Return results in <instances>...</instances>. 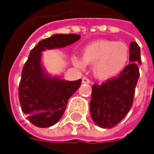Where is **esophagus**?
<instances>
[{"label":"esophagus","mask_w":154,"mask_h":154,"mask_svg":"<svg viewBox=\"0 0 154 154\" xmlns=\"http://www.w3.org/2000/svg\"><path fill=\"white\" fill-rule=\"evenodd\" d=\"M82 82H83L84 84H90V83H91L90 79L85 77H84L83 78H82Z\"/></svg>","instance_id":"esophagus-1"}]
</instances>
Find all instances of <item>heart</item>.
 Here are the masks:
<instances>
[{
  "instance_id": "heart-1",
  "label": "heart",
  "mask_w": 154,
  "mask_h": 154,
  "mask_svg": "<svg viewBox=\"0 0 154 154\" xmlns=\"http://www.w3.org/2000/svg\"><path fill=\"white\" fill-rule=\"evenodd\" d=\"M130 49L124 42L98 40L83 48L82 60L73 57V64L83 69L85 64L93 65L94 75L99 79H109L120 74L126 68Z\"/></svg>"
}]
</instances>
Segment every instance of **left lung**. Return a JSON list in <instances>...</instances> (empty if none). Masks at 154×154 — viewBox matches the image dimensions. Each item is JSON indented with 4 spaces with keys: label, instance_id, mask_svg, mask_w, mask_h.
Segmentation results:
<instances>
[{
    "label": "left lung",
    "instance_id": "obj_1",
    "mask_svg": "<svg viewBox=\"0 0 154 154\" xmlns=\"http://www.w3.org/2000/svg\"><path fill=\"white\" fill-rule=\"evenodd\" d=\"M129 61L119 76L92 86L90 112L96 125L111 128L119 123L130 110L138 81V63H141L140 48L131 42Z\"/></svg>",
    "mask_w": 154,
    "mask_h": 154
}]
</instances>
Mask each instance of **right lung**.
<instances>
[{"mask_svg":"<svg viewBox=\"0 0 154 154\" xmlns=\"http://www.w3.org/2000/svg\"><path fill=\"white\" fill-rule=\"evenodd\" d=\"M79 39V35L56 34L40 41L31 50L21 72L18 98L22 111L35 126L49 128L57 123L82 82L81 79L67 81L48 76L41 65V52L69 45Z\"/></svg>","mask_w":154,"mask_h":154,"instance_id":"1","label":"right lung"}]
</instances>
